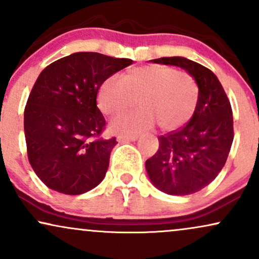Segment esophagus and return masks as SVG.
<instances>
[{"instance_id":"34e87169","label":"esophagus","mask_w":259,"mask_h":259,"mask_svg":"<svg viewBox=\"0 0 259 259\" xmlns=\"http://www.w3.org/2000/svg\"><path fill=\"white\" fill-rule=\"evenodd\" d=\"M117 140H118V142L135 141V140H138V135H132V136H118Z\"/></svg>"}]
</instances>
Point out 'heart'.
<instances>
[{"label": "heart", "mask_w": 259, "mask_h": 259, "mask_svg": "<svg viewBox=\"0 0 259 259\" xmlns=\"http://www.w3.org/2000/svg\"><path fill=\"white\" fill-rule=\"evenodd\" d=\"M197 80L187 71L166 65L134 67L121 77L102 82L98 104L106 114H118L139 105L142 110L112 120V132L134 135L157 123L163 130H175L189 120L198 104Z\"/></svg>", "instance_id": "heart-1"}]
</instances>
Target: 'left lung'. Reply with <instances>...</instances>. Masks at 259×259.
<instances>
[{
    "instance_id": "left-lung-1",
    "label": "left lung",
    "mask_w": 259,
    "mask_h": 259,
    "mask_svg": "<svg viewBox=\"0 0 259 259\" xmlns=\"http://www.w3.org/2000/svg\"><path fill=\"white\" fill-rule=\"evenodd\" d=\"M155 64L185 68L197 80L198 104L185 126L161 135L159 148L146 160L152 183L171 195H188L210 185L223 169L233 139V111L212 71L182 57L160 58Z\"/></svg>"
}]
</instances>
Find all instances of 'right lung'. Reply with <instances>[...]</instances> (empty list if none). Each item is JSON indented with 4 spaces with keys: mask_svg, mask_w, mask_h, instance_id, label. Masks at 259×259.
I'll return each mask as SVG.
<instances>
[{
    "mask_svg": "<svg viewBox=\"0 0 259 259\" xmlns=\"http://www.w3.org/2000/svg\"><path fill=\"white\" fill-rule=\"evenodd\" d=\"M132 64L79 52L39 73L25 106V141L33 171L53 191L78 195L104 180L117 141L101 138L106 120L96 96L106 78Z\"/></svg>",
    "mask_w": 259,
    "mask_h": 259,
    "instance_id": "right-lung-1",
    "label": "right lung"
}]
</instances>
